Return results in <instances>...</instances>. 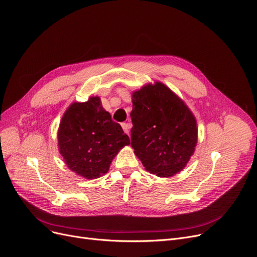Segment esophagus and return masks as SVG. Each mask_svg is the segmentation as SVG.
Segmentation results:
<instances>
[{
	"label": "esophagus",
	"mask_w": 257,
	"mask_h": 257,
	"mask_svg": "<svg viewBox=\"0 0 257 257\" xmlns=\"http://www.w3.org/2000/svg\"><path fill=\"white\" fill-rule=\"evenodd\" d=\"M121 127H122V129H124V132L127 133V135H129V129L131 128L130 122H122Z\"/></svg>",
	"instance_id": "esophagus-1"
}]
</instances>
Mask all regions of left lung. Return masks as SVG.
Wrapping results in <instances>:
<instances>
[{
  "label": "left lung",
  "instance_id": "8db88e82",
  "mask_svg": "<svg viewBox=\"0 0 257 257\" xmlns=\"http://www.w3.org/2000/svg\"><path fill=\"white\" fill-rule=\"evenodd\" d=\"M131 146L145 169L160 177L182 171L197 143L196 119L161 82L132 93Z\"/></svg>",
  "mask_w": 257,
  "mask_h": 257
}]
</instances>
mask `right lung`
Wrapping results in <instances>:
<instances>
[{"instance_id": "right-lung-1", "label": "right lung", "mask_w": 257, "mask_h": 257, "mask_svg": "<svg viewBox=\"0 0 257 257\" xmlns=\"http://www.w3.org/2000/svg\"><path fill=\"white\" fill-rule=\"evenodd\" d=\"M58 141L67 167L87 180L107 173L114 156L130 144L98 96L68 107L60 122Z\"/></svg>"}]
</instances>
